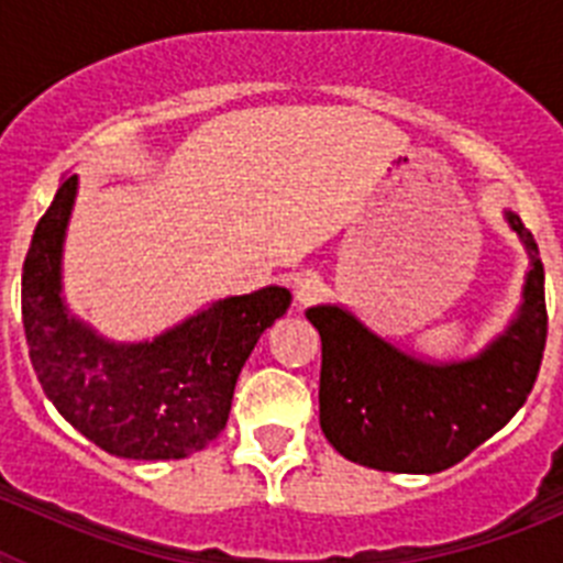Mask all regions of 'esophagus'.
I'll return each mask as SVG.
<instances>
[{"mask_svg":"<svg viewBox=\"0 0 563 563\" xmlns=\"http://www.w3.org/2000/svg\"><path fill=\"white\" fill-rule=\"evenodd\" d=\"M321 290H324V285H321V278L316 276V273H301V276L296 278V301L298 307H307L312 305L318 296H321Z\"/></svg>","mask_w":563,"mask_h":563,"instance_id":"1","label":"esophagus"}]
</instances>
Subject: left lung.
I'll use <instances>...</instances> for the list:
<instances>
[{"label": "left lung", "instance_id": "left-lung-1", "mask_svg": "<svg viewBox=\"0 0 563 563\" xmlns=\"http://www.w3.org/2000/svg\"><path fill=\"white\" fill-rule=\"evenodd\" d=\"M505 222L530 271L516 318L474 357L426 361L400 350L341 305L307 310L321 335V431L357 465L440 474L505 429L525 406L547 343L544 265L516 211Z\"/></svg>", "mask_w": 563, "mask_h": 563}]
</instances>
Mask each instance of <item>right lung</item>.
<instances>
[{
	"mask_svg": "<svg viewBox=\"0 0 563 563\" xmlns=\"http://www.w3.org/2000/svg\"><path fill=\"white\" fill-rule=\"evenodd\" d=\"M78 174L38 220L22 271V321L44 395L107 454L186 460L220 437L253 346L290 307L287 287L211 301L152 341L98 335L64 301L62 258Z\"/></svg>",
	"mask_w": 563,
	"mask_h": 563,
	"instance_id": "right-lung-1",
	"label": "right lung"
}]
</instances>
